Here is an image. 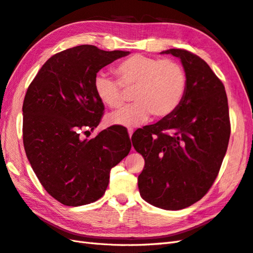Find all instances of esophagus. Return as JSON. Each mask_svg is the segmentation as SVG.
<instances>
[{"instance_id": "obj_1", "label": "esophagus", "mask_w": 253, "mask_h": 253, "mask_svg": "<svg viewBox=\"0 0 253 253\" xmlns=\"http://www.w3.org/2000/svg\"><path fill=\"white\" fill-rule=\"evenodd\" d=\"M132 133H133V129H132V128H128V134H129V137L131 138Z\"/></svg>"}]
</instances>
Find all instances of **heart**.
<instances>
[{
	"mask_svg": "<svg viewBox=\"0 0 253 253\" xmlns=\"http://www.w3.org/2000/svg\"><path fill=\"white\" fill-rule=\"evenodd\" d=\"M118 80L105 75L95 78L98 98L111 109L125 105V89H133L132 106L110 115L111 124L134 126L145 122L150 114L155 119L171 115L182 102L187 76L182 65L174 60L134 54L116 65L113 69Z\"/></svg>",
	"mask_w": 253,
	"mask_h": 253,
	"instance_id": "heart-1",
	"label": "heart"
}]
</instances>
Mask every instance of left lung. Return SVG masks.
Returning a JSON list of instances; mask_svg holds the SVG:
<instances>
[{"mask_svg": "<svg viewBox=\"0 0 253 253\" xmlns=\"http://www.w3.org/2000/svg\"><path fill=\"white\" fill-rule=\"evenodd\" d=\"M161 53L179 57L187 88L171 115L132 135L144 157L138 177L141 197L164 210L198 202L211 189L228 148L231 124L223 83L200 56L184 49Z\"/></svg>", "mask_w": 253, "mask_h": 253, "instance_id": "1", "label": "left lung"}]
</instances>
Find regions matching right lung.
<instances>
[{"label":"right lung","mask_w":253,"mask_h":253,"mask_svg":"<svg viewBox=\"0 0 253 253\" xmlns=\"http://www.w3.org/2000/svg\"><path fill=\"white\" fill-rule=\"evenodd\" d=\"M128 51L81 44L61 51L42 65L24 97L23 145L41 184L67 206L100 199L110 170L131 148L124 129L111 126L84 139L98 126L105 106L95 90L98 71Z\"/></svg>","instance_id":"obj_1"}]
</instances>
